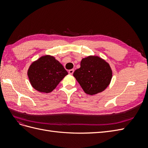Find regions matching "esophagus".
Returning a JSON list of instances; mask_svg holds the SVG:
<instances>
[{"instance_id": "1", "label": "esophagus", "mask_w": 148, "mask_h": 148, "mask_svg": "<svg viewBox=\"0 0 148 148\" xmlns=\"http://www.w3.org/2000/svg\"><path fill=\"white\" fill-rule=\"evenodd\" d=\"M73 72H74V70H73V69H71V70H70L69 71V74H70V75H72V74L73 73Z\"/></svg>"}]
</instances>
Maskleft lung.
<instances>
[{
    "label": "left lung",
    "instance_id": "8db88e82",
    "mask_svg": "<svg viewBox=\"0 0 148 148\" xmlns=\"http://www.w3.org/2000/svg\"><path fill=\"white\" fill-rule=\"evenodd\" d=\"M80 66L73 76L88 95H96L108 86L112 73L106 62L98 57L89 56L82 59Z\"/></svg>",
    "mask_w": 148,
    "mask_h": 148
}]
</instances>
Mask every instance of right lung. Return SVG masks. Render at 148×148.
<instances>
[{
  "instance_id": "right-lung-1",
  "label": "right lung",
  "mask_w": 148,
  "mask_h": 148,
  "mask_svg": "<svg viewBox=\"0 0 148 148\" xmlns=\"http://www.w3.org/2000/svg\"><path fill=\"white\" fill-rule=\"evenodd\" d=\"M68 74L54 57L45 56L31 65L28 75L32 86L41 92L48 93L54 89Z\"/></svg>"
}]
</instances>
